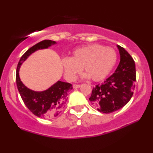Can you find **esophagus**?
Listing matches in <instances>:
<instances>
[{
  "label": "esophagus",
  "instance_id": "esophagus-1",
  "mask_svg": "<svg viewBox=\"0 0 153 153\" xmlns=\"http://www.w3.org/2000/svg\"><path fill=\"white\" fill-rule=\"evenodd\" d=\"M80 87V85H78V84H74L73 85V88H78Z\"/></svg>",
  "mask_w": 153,
  "mask_h": 153
}]
</instances>
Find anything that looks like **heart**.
Masks as SVG:
<instances>
[{
    "label": "heart",
    "instance_id": "1",
    "mask_svg": "<svg viewBox=\"0 0 153 153\" xmlns=\"http://www.w3.org/2000/svg\"><path fill=\"white\" fill-rule=\"evenodd\" d=\"M117 60L116 51L99 44H91L75 49L71 57L61 60L64 76L68 81L75 80L82 68L86 73L84 78H91L94 81H101L108 76Z\"/></svg>",
    "mask_w": 153,
    "mask_h": 153
}]
</instances>
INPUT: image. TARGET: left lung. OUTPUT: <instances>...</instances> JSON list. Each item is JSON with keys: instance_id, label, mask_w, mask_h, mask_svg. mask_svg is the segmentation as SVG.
<instances>
[{"instance_id": "8db88e82", "label": "left lung", "mask_w": 153, "mask_h": 153, "mask_svg": "<svg viewBox=\"0 0 153 153\" xmlns=\"http://www.w3.org/2000/svg\"><path fill=\"white\" fill-rule=\"evenodd\" d=\"M120 62L114 74L93 88L89 100L99 111L109 114L120 109L131 99L136 81L135 63L123 47L117 45Z\"/></svg>"}]
</instances>
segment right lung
I'll use <instances>...</instances> for the list:
<instances>
[{"instance_id":"1","label":"right lung","mask_w":153,"mask_h":153,"mask_svg":"<svg viewBox=\"0 0 153 153\" xmlns=\"http://www.w3.org/2000/svg\"><path fill=\"white\" fill-rule=\"evenodd\" d=\"M56 42L43 40L29 48L23 54L18 63L16 75V85L21 97L26 106L32 114L42 119H51L58 116L64 108L69 92L73 85L68 82L58 80L47 90L35 91L28 88L19 77V70L23 62L31 54L39 50L47 49L55 45Z\"/></svg>"}]
</instances>
